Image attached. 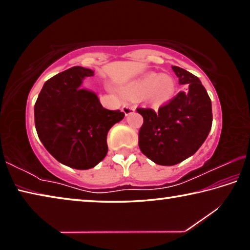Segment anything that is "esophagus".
<instances>
[{"label":"esophagus","mask_w":250,"mask_h":250,"mask_svg":"<svg viewBox=\"0 0 250 250\" xmlns=\"http://www.w3.org/2000/svg\"><path fill=\"white\" fill-rule=\"evenodd\" d=\"M122 110H124V112L125 113V115H130L131 112L134 111L135 108H134V105H131L130 104H126L124 105V107H122Z\"/></svg>","instance_id":"34e87169"}]
</instances>
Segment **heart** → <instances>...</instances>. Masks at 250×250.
<instances>
[{
  "mask_svg": "<svg viewBox=\"0 0 250 250\" xmlns=\"http://www.w3.org/2000/svg\"><path fill=\"white\" fill-rule=\"evenodd\" d=\"M174 83L167 75L147 74L130 84L129 94L135 98L147 97L152 104H161L171 99Z\"/></svg>",
  "mask_w": 250,
  "mask_h": 250,
  "instance_id": "obj_1",
  "label": "heart"
}]
</instances>
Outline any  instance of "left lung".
<instances>
[{
	"label": "left lung",
	"mask_w": 250,
	"mask_h": 250,
	"mask_svg": "<svg viewBox=\"0 0 250 250\" xmlns=\"http://www.w3.org/2000/svg\"><path fill=\"white\" fill-rule=\"evenodd\" d=\"M180 84H188L158 111L137 108L143 117L139 147L159 166H174L200 149L208 135L213 113L211 101L196 76L172 66Z\"/></svg>",
	"instance_id": "1"
}]
</instances>
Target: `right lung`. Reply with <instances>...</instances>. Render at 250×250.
<instances>
[{
  "mask_svg": "<svg viewBox=\"0 0 250 250\" xmlns=\"http://www.w3.org/2000/svg\"><path fill=\"white\" fill-rule=\"evenodd\" d=\"M94 74L75 66L55 75L44 83L34 107L35 128L46 150L77 170L104 160L108 131L125 117L120 110L104 108L95 92L80 88L83 79Z\"/></svg>",
  "mask_w": 250,
  "mask_h": 250,
  "instance_id": "1",
  "label": "right lung"
}]
</instances>
